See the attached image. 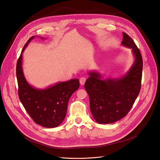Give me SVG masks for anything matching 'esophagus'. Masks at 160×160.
I'll return each mask as SVG.
<instances>
[{
	"label": "esophagus",
	"instance_id": "1",
	"mask_svg": "<svg viewBox=\"0 0 160 160\" xmlns=\"http://www.w3.org/2000/svg\"><path fill=\"white\" fill-rule=\"evenodd\" d=\"M85 81H86V78H85V77H82V78H80V84H81L82 85H84Z\"/></svg>",
	"mask_w": 160,
	"mask_h": 160
}]
</instances>
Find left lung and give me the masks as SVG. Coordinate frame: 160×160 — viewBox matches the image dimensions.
I'll return each mask as SVG.
<instances>
[{"instance_id": "1", "label": "left lung", "mask_w": 160, "mask_h": 160, "mask_svg": "<svg viewBox=\"0 0 160 160\" xmlns=\"http://www.w3.org/2000/svg\"><path fill=\"white\" fill-rule=\"evenodd\" d=\"M121 45L132 50L134 61L126 73L119 78H103L100 72H88L89 78L85 83L88 93L90 110L99 124H111L126 115L139 94L141 87L143 62L135 43L122 32Z\"/></svg>"}]
</instances>
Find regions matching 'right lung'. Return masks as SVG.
Returning <instances> with one entry per match:
<instances>
[{
	"label": "right lung",
	"instance_id": "right-lung-1",
	"mask_svg": "<svg viewBox=\"0 0 160 160\" xmlns=\"http://www.w3.org/2000/svg\"><path fill=\"white\" fill-rule=\"evenodd\" d=\"M28 40L22 49L17 64L18 96L23 107L33 121L43 127L53 128L59 126L66 115L68 101L80 87L77 78L59 82L45 89H38L27 81L22 68V53L33 39ZM41 39H45L38 37Z\"/></svg>",
	"mask_w": 160,
	"mask_h": 160
}]
</instances>
